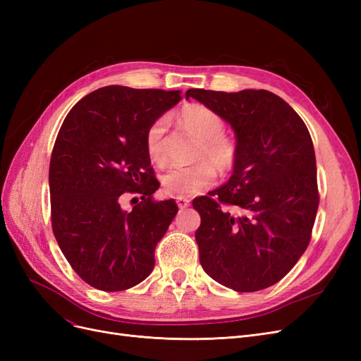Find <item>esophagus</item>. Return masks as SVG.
I'll use <instances>...</instances> for the list:
<instances>
[{"label": "esophagus", "instance_id": "1", "mask_svg": "<svg viewBox=\"0 0 361 361\" xmlns=\"http://www.w3.org/2000/svg\"><path fill=\"white\" fill-rule=\"evenodd\" d=\"M176 203H178V206L180 207V209H183V207H188L190 206V199H187V197H178Z\"/></svg>", "mask_w": 361, "mask_h": 361}]
</instances>
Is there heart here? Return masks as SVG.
I'll list each match as a JSON object with an SVG mask.
<instances>
[{
    "label": "heart",
    "mask_w": 361,
    "mask_h": 361,
    "mask_svg": "<svg viewBox=\"0 0 361 361\" xmlns=\"http://www.w3.org/2000/svg\"><path fill=\"white\" fill-rule=\"evenodd\" d=\"M180 123L195 138L200 140L197 158L211 161L220 171H227L236 161V145L223 135L224 122L211 108L192 104L185 106L179 114ZM167 129V118H158L150 125L146 134V149L152 162L164 164L162 137ZM202 159L191 166H174L162 174V188L176 197H190L211 187L215 180V170L209 162Z\"/></svg>",
    "instance_id": "heart-1"
}]
</instances>
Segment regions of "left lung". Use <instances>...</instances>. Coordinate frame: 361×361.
I'll return each instance as SVG.
<instances>
[{
    "label": "left lung",
    "instance_id": "left-lung-1",
    "mask_svg": "<svg viewBox=\"0 0 361 361\" xmlns=\"http://www.w3.org/2000/svg\"><path fill=\"white\" fill-rule=\"evenodd\" d=\"M231 125L236 161L212 197L192 202L202 223L195 232L200 265L236 292L276 285L310 243L318 212L316 158L307 126L293 108L268 90L235 93L190 89ZM233 212L221 210V204Z\"/></svg>",
    "mask_w": 361,
    "mask_h": 361
}]
</instances>
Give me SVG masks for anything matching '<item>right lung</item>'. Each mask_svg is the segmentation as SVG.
Returning a JSON list of instances; mask_svg holds the SVG:
<instances>
[{
    "instance_id": "add662e5",
    "label": "right lung",
    "mask_w": 361,
    "mask_h": 361,
    "mask_svg": "<svg viewBox=\"0 0 361 361\" xmlns=\"http://www.w3.org/2000/svg\"><path fill=\"white\" fill-rule=\"evenodd\" d=\"M182 99L179 90L101 87L64 118L49 164L52 231L73 271L90 286L117 292L150 276L155 247L178 206L157 202L150 125ZM128 193L143 202L128 212Z\"/></svg>"
}]
</instances>
